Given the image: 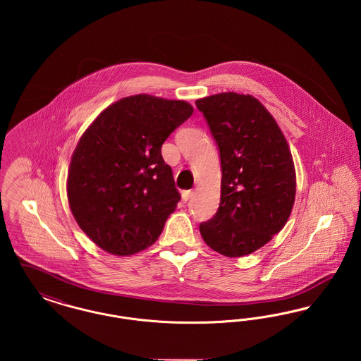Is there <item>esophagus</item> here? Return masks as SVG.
Here are the masks:
<instances>
[{
  "mask_svg": "<svg viewBox=\"0 0 361 361\" xmlns=\"http://www.w3.org/2000/svg\"><path fill=\"white\" fill-rule=\"evenodd\" d=\"M192 196H193V192H192V190H184V192H183V202L187 203Z\"/></svg>",
  "mask_w": 361,
  "mask_h": 361,
  "instance_id": "esophagus-1",
  "label": "esophagus"
}]
</instances>
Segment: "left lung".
Segmentation results:
<instances>
[{"mask_svg": "<svg viewBox=\"0 0 361 361\" xmlns=\"http://www.w3.org/2000/svg\"><path fill=\"white\" fill-rule=\"evenodd\" d=\"M221 153V203L200 224L207 245L226 257L250 255L291 214L296 174L286 137L250 94L226 92L196 100Z\"/></svg>", "mask_w": 361, "mask_h": 361, "instance_id": "left-lung-1", "label": "left lung"}]
</instances>
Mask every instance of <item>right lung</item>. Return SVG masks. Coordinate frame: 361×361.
I'll return each mask as SVG.
<instances>
[{"label": "right lung", "instance_id": "add662e5", "mask_svg": "<svg viewBox=\"0 0 361 361\" xmlns=\"http://www.w3.org/2000/svg\"><path fill=\"white\" fill-rule=\"evenodd\" d=\"M192 114L187 102L135 94L105 108L80 137L68 174L70 209L105 252L131 256L161 235L181 199L161 147Z\"/></svg>", "mask_w": 361, "mask_h": 361}]
</instances>
